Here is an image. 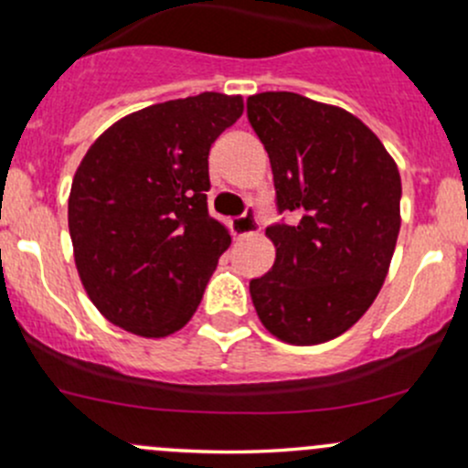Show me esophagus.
<instances>
[{
	"label": "esophagus",
	"mask_w": 468,
	"mask_h": 468,
	"mask_svg": "<svg viewBox=\"0 0 468 468\" xmlns=\"http://www.w3.org/2000/svg\"><path fill=\"white\" fill-rule=\"evenodd\" d=\"M230 229H233V233L238 235V238H249V235L261 233V221H258L256 210H253V207H247L244 215L235 217V219L230 221Z\"/></svg>",
	"instance_id": "esophagus-1"
}]
</instances>
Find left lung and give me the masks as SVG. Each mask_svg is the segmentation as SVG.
Here are the masks:
<instances>
[{"label": "left lung", "mask_w": 468, "mask_h": 468, "mask_svg": "<svg viewBox=\"0 0 468 468\" xmlns=\"http://www.w3.org/2000/svg\"><path fill=\"white\" fill-rule=\"evenodd\" d=\"M247 115L269 154L278 212L273 267L249 282L261 322L310 346L346 333L378 296L400 230V174L378 135L330 103L261 92Z\"/></svg>", "instance_id": "8db88e82"}]
</instances>
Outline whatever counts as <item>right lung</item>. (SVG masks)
<instances>
[{
  "mask_svg": "<svg viewBox=\"0 0 468 468\" xmlns=\"http://www.w3.org/2000/svg\"><path fill=\"white\" fill-rule=\"evenodd\" d=\"M239 94L154 103L103 131L83 155L68 201L74 262L111 324L167 337L192 319L229 249L207 212L210 146L239 120Z\"/></svg>",
  "mask_w": 468,
  "mask_h": 468,
  "instance_id": "obj_1",
  "label": "right lung"
}]
</instances>
